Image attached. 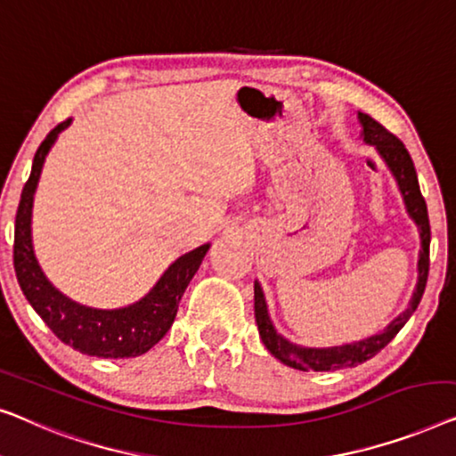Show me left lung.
<instances>
[{
    "instance_id": "8db88e82",
    "label": "left lung",
    "mask_w": 456,
    "mask_h": 456,
    "mask_svg": "<svg viewBox=\"0 0 456 456\" xmlns=\"http://www.w3.org/2000/svg\"><path fill=\"white\" fill-rule=\"evenodd\" d=\"M359 126H362V134L365 144L374 146L378 155L388 167V171L393 173L396 185L405 202V210L409 219L415 223V227L419 231V258H418V285H415L411 299H409L407 310L399 314L393 322L384 326L376 335L365 337L362 341L345 343V345H332V347H305V345H297L285 338L281 332L274 329L271 314H268L265 291L258 281H254V316L256 324H258V332L265 347L271 354L283 362L285 365H291L295 370H314V371H330V370H341V368H354L357 363L368 362L370 357H374L378 351L387 347L393 341L411 314L418 310L421 295L426 291L428 283V271H429V219H428V207L419 191L418 173L411 157L405 149V144L399 138H395L387 127H382L376 119H371L368 113L357 111Z\"/></svg>"
}]
</instances>
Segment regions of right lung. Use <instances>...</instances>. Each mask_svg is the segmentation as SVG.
<instances>
[{
    "mask_svg": "<svg viewBox=\"0 0 456 456\" xmlns=\"http://www.w3.org/2000/svg\"><path fill=\"white\" fill-rule=\"evenodd\" d=\"M69 124H72V118L61 121L47 134L33 159L28 182L24 183L14 229V271L18 285L28 304L35 307V312L61 343L85 355L105 359L138 357L155 347L171 329L179 299L200 268L210 243H202L191 252L179 256L144 297L124 307L105 310V307L85 305L57 289L45 277L43 268L38 265L30 223H33L35 191L38 179H41L45 159L53 149L57 136L69 127Z\"/></svg>",
    "mask_w": 456,
    "mask_h": 456,
    "instance_id": "add662e5",
    "label": "right lung"
}]
</instances>
